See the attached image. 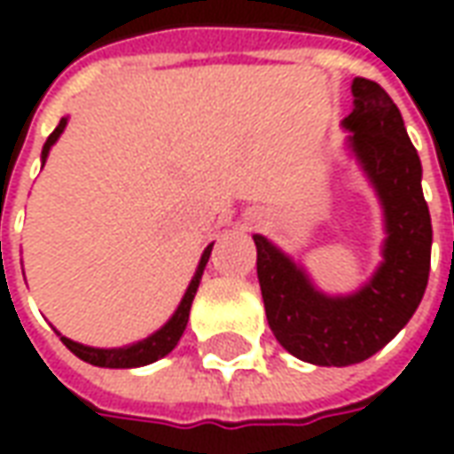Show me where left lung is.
<instances>
[{
  "label": "left lung",
  "instance_id": "8db88e82",
  "mask_svg": "<svg viewBox=\"0 0 454 454\" xmlns=\"http://www.w3.org/2000/svg\"><path fill=\"white\" fill-rule=\"evenodd\" d=\"M342 129L384 216L387 238L374 275L357 292L325 294L294 257L265 236H253L267 324L286 352L321 367L367 360L409 324L428 285L433 243L420 158L389 94L355 77Z\"/></svg>",
  "mask_w": 454,
  "mask_h": 454
}]
</instances>
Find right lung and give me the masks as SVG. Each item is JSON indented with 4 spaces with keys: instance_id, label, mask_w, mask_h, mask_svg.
<instances>
[{
    "instance_id": "1",
    "label": "right lung",
    "mask_w": 454,
    "mask_h": 454,
    "mask_svg": "<svg viewBox=\"0 0 454 454\" xmlns=\"http://www.w3.org/2000/svg\"><path fill=\"white\" fill-rule=\"evenodd\" d=\"M67 126V116L60 119L58 123V129L48 136L43 145V153H41V162L45 165V158H48V153L55 145V140L60 138V133ZM211 247L214 243H208L204 247V253H201V260H199L197 272L192 277V282H189L187 292L182 296V301H179L177 311L172 314L168 324L162 325L160 331H155L148 338H143L138 342H130V345H123V348H90V345H82V342H74L70 338H65L60 335V340L65 342V348L70 352H74L80 360L90 362L94 367H112V370H129V367H143V364H150V362L160 360V357H165L168 352L175 350V345L179 342L182 333H184V328H187L189 321V309H192V301H194V294H197L199 282H201V275H204V267H207L208 257H211Z\"/></svg>"
}]
</instances>
